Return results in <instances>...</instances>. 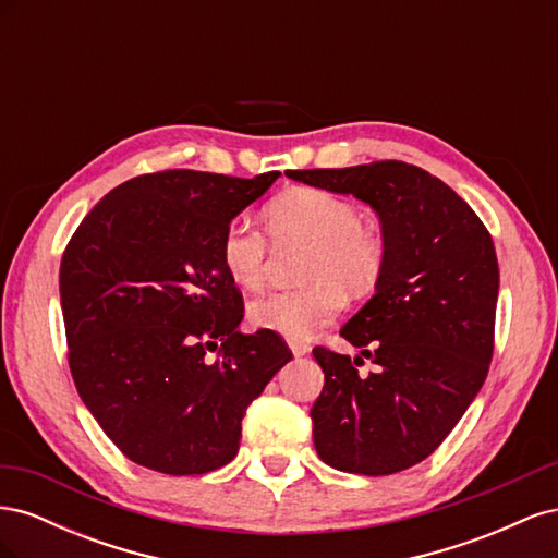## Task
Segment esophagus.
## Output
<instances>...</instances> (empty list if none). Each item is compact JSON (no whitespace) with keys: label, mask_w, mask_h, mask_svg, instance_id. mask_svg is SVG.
I'll use <instances>...</instances> for the list:
<instances>
[{"label":"esophagus","mask_w":558,"mask_h":558,"mask_svg":"<svg viewBox=\"0 0 558 558\" xmlns=\"http://www.w3.org/2000/svg\"><path fill=\"white\" fill-rule=\"evenodd\" d=\"M289 347H291V351H293V356H295V359H300V356H307V353H310V347H307L305 342H289Z\"/></svg>","instance_id":"esophagus-1"}]
</instances>
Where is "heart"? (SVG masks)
<instances>
[{
  "instance_id": "b5f03b06",
  "label": "heart",
  "mask_w": 558,
  "mask_h": 558,
  "mask_svg": "<svg viewBox=\"0 0 558 558\" xmlns=\"http://www.w3.org/2000/svg\"><path fill=\"white\" fill-rule=\"evenodd\" d=\"M265 221L272 240L307 244L295 291L267 293L248 305L251 324L291 340H305L332 324L344 298L375 293L388 263L384 234L363 223V211L351 199L314 185H295L269 202ZM218 258L232 283L258 289L265 272V234L238 218L226 226Z\"/></svg>"
}]
</instances>
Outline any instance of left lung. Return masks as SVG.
<instances>
[{
  "mask_svg": "<svg viewBox=\"0 0 558 558\" xmlns=\"http://www.w3.org/2000/svg\"><path fill=\"white\" fill-rule=\"evenodd\" d=\"M286 177L365 202L388 244L375 295L340 330L378 373L361 378L360 356L312 351L326 377L310 412L318 459L369 477L408 470L442 445L486 379L500 283L492 234L445 181L400 160Z\"/></svg>",
  "mask_w": 558,
  "mask_h": 558,
  "instance_id": "8db88e82",
  "label": "left lung"
}]
</instances>
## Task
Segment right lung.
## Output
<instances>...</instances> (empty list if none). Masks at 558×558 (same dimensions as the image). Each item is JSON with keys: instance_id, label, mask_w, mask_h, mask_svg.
<instances>
[{"instance_id": "add662e5", "label": "right lung", "mask_w": 558, "mask_h": 558, "mask_svg": "<svg viewBox=\"0 0 558 558\" xmlns=\"http://www.w3.org/2000/svg\"><path fill=\"white\" fill-rule=\"evenodd\" d=\"M277 177L130 179L64 248L60 302L76 391L137 465L205 475L230 463L246 408L293 359L272 330L240 332L242 293L218 258L226 226Z\"/></svg>"}]
</instances>
